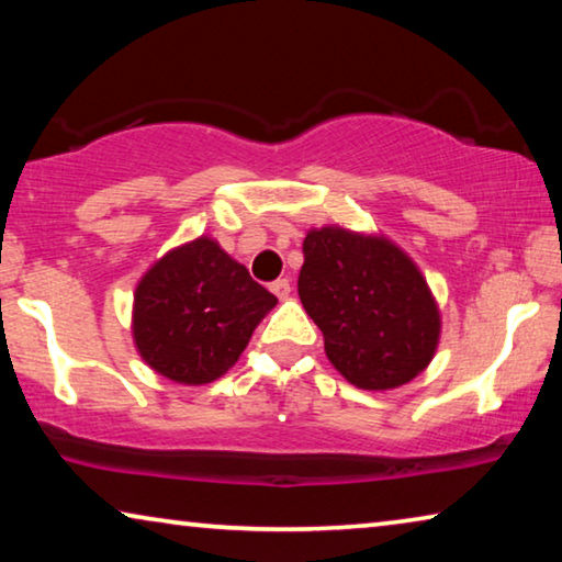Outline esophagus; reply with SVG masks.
I'll return each mask as SVG.
<instances>
[{
  "instance_id": "34e87169",
  "label": "esophagus",
  "mask_w": 562,
  "mask_h": 562,
  "mask_svg": "<svg viewBox=\"0 0 562 562\" xmlns=\"http://www.w3.org/2000/svg\"><path fill=\"white\" fill-rule=\"evenodd\" d=\"M270 290H272L274 294H278L280 300H288L290 292H292V284H290L288 278H280V280H274V282L270 284Z\"/></svg>"
}]
</instances>
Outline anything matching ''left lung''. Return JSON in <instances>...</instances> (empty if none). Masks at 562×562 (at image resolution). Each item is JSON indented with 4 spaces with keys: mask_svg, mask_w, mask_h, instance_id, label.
<instances>
[{
    "mask_svg": "<svg viewBox=\"0 0 562 562\" xmlns=\"http://www.w3.org/2000/svg\"><path fill=\"white\" fill-rule=\"evenodd\" d=\"M302 250L300 300L349 384L386 392L431 364L441 312L402 247L382 233L325 225L307 231Z\"/></svg>",
    "mask_w": 562,
    "mask_h": 562,
    "instance_id": "1",
    "label": "left lung"
}]
</instances>
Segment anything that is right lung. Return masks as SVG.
<instances>
[{
    "instance_id": "obj_1",
    "label": "right lung",
    "mask_w": 562,
    "mask_h": 562,
    "mask_svg": "<svg viewBox=\"0 0 562 562\" xmlns=\"http://www.w3.org/2000/svg\"><path fill=\"white\" fill-rule=\"evenodd\" d=\"M278 297L207 235L156 260L133 292L140 359L176 384H211L231 369Z\"/></svg>"
}]
</instances>
